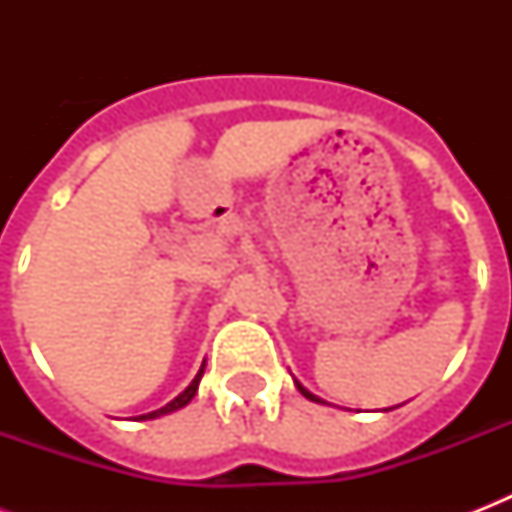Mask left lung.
I'll use <instances>...</instances> for the list:
<instances>
[{
	"instance_id": "left-lung-1",
	"label": "left lung",
	"mask_w": 512,
	"mask_h": 512,
	"mask_svg": "<svg viewBox=\"0 0 512 512\" xmlns=\"http://www.w3.org/2000/svg\"><path fill=\"white\" fill-rule=\"evenodd\" d=\"M295 385H297V390H300V393H303L305 398H311V401H316V404H327V401H324V398L313 396L311 390H308V388H303V382H297V380H295ZM390 409H396V406H390ZM382 412H388V409H382Z\"/></svg>"
}]
</instances>
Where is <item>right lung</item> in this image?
I'll return each instance as SVG.
<instances>
[{
  "label": "right lung",
  "instance_id": "1",
  "mask_svg": "<svg viewBox=\"0 0 512 512\" xmlns=\"http://www.w3.org/2000/svg\"><path fill=\"white\" fill-rule=\"evenodd\" d=\"M204 364H207V361H204ZM204 364H201L199 374H196V377H193V382H191V385H188V388H185L183 393H180V396H177V398H172L170 404H167V406H162V409H156V412L140 414V420H156V417H164V414H172V412H177V409H183V406L188 404V401H191L193 396H196V390H199L201 374H204Z\"/></svg>",
  "mask_w": 512,
  "mask_h": 512
}]
</instances>
